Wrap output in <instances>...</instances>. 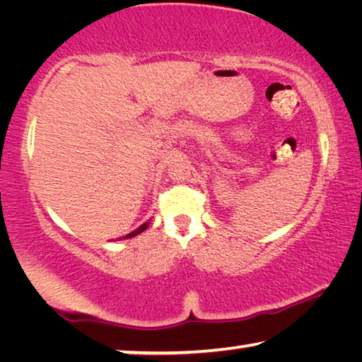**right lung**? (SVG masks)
<instances>
[{
    "label": "right lung",
    "mask_w": 362,
    "mask_h": 362,
    "mask_svg": "<svg viewBox=\"0 0 362 362\" xmlns=\"http://www.w3.org/2000/svg\"><path fill=\"white\" fill-rule=\"evenodd\" d=\"M146 228H148V222H146V223H144V225H140L137 230H134L132 233H129V235H126L124 238H132V236H137V235H139V233H142V231H145Z\"/></svg>",
    "instance_id": "obj_1"
}]
</instances>
